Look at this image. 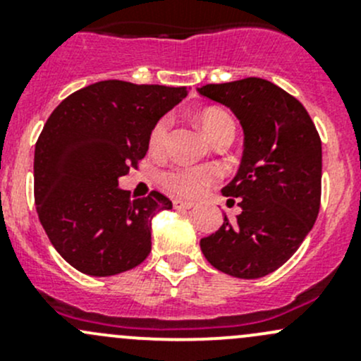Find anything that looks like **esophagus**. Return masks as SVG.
Masks as SVG:
<instances>
[{"mask_svg":"<svg viewBox=\"0 0 361 361\" xmlns=\"http://www.w3.org/2000/svg\"><path fill=\"white\" fill-rule=\"evenodd\" d=\"M173 206L176 207V209H192V207L195 206V202H192V201H183V199H174Z\"/></svg>","mask_w":361,"mask_h":361,"instance_id":"esophagus-1","label":"esophagus"}]
</instances>
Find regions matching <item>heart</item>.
<instances>
[{
    "label": "heart",
    "instance_id": "1",
    "mask_svg": "<svg viewBox=\"0 0 361 361\" xmlns=\"http://www.w3.org/2000/svg\"><path fill=\"white\" fill-rule=\"evenodd\" d=\"M204 134L211 141L224 133H234L235 126L232 116L220 108H207L197 116ZM169 118H160L150 133V148L160 152L166 147L167 134H169ZM216 181V173L211 167H173L160 176V183L169 192L185 197H195L202 194L207 187Z\"/></svg>",
    "mask_w": 361,
    "mask_h": 361
}]
</instances>
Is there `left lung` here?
Returning <instances> with one entry per match:
<instances>
[{"label": "left lung", "mask_w": 361, "mask_h": 361, "mask_svg": "<svg viewBox=\"0 0 361 361\" xmlns=\"http://www.w3.org/2000/svg\"><path fill=\"white\" fill-rule=\"evenodd\" d=\"M197 92L227 106L245 134L238 173L221 188L241 213L225 214L201 250L225 274L264 278L292 257L318 218L322 140L305 108L269 80L209 83Z\"/></svg>", "instance_id": "8db88e82"}]
</instances>
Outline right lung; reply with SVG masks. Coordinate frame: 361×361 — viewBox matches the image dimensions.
I'll use <instances>...</instances> for the list:
<instances>
[{
	"instance_id": "obj_1",
	"label": "right lung",
	"mask_w": 361,
	"mask_h": 361,
	"mask_svg": "<svg viewBox=\"0 0 361 361\" xmlns=\"http://www.w3.org/2000/svg\"><path fill=\"white\" fill-rule=\"evenodd\" d=\"M187 87L104 80L68 96L35 148V202L57 253L97 278L140 265L152 250V220L173 202L159 192L133 199L118 178L147 155L155 123Z\"/></svg>"
}]
</instances>
